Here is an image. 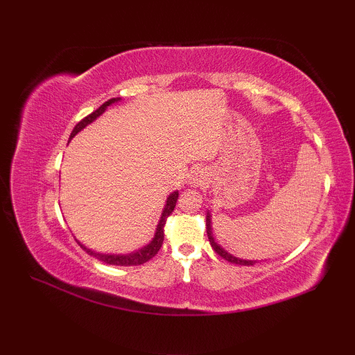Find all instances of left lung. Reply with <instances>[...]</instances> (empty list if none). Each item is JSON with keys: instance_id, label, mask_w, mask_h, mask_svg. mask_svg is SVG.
I'll return each instance as SVG.
<instances>
[{"instance_id": "1", "label": "left lung", "mask_w": 355, "mask_h": 355, "mask_svg": "<svg viewBox=\"0 0 355 355\" xmlns=\"http://www.w3.org/2000/svg\"><path fill=\"white\" fill-rule=\"evenodd\" d=\"M207 225V236H209V241H210V245H212V248L214 250L221 256V258H224L225 261H229V262H232V263H238V266H253V263L256 262V261H245V259H239V258H235V256H232L230 253H227L224 250V248H221L220 245H218L215 241H214V236H212V225H210V215L207 214V223H206Z\"/></svg>"}]
</instances>
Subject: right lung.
Returning a JSON list of instances; mask_svg holds the SVG:
<instances>
[{"label": "right lung", "instance_id": "add662e5", "mask_svg": "<svg viewBox=\"0 0 355 355\" xmlns=\"http://www.w3.org/2000/svg\"><path fill=\"white\" fill-rule=\"evenodd\" d=\"M119 101L117 99H110L108 102H105L103 105H101L99 108H97L96 111H93L92 114H88L87 117H84L80 120V122L74 126V130L71 131V135L70 139H73L74 135H76L80 130H84V128L92 123L93 120L96 117H99L102 112L107 110V107H110L111 103H114ZM177 200H178V192H173L169 195L168 201H166V206L163 209V214H162V218L160 221H158V225H157V230H155V235H154V239L150 241V243L143 247L141 250L135 252V253H130V254H102V253H94L89 250V248H87L85 245H82L80 243H78L80 245V248H84V250L88 253L94 256V258H97L99 261L105 262V263H110V266H122V267H130V266H141V263L148 262L149 259H153L154 256L158 253V250H160V247L163 244V239H164V224H166V220H168V216L172 214L173 207H175L177 205Z\"/></svg>", "mask_w": 355, "mask_h": 355}]
</instances>
